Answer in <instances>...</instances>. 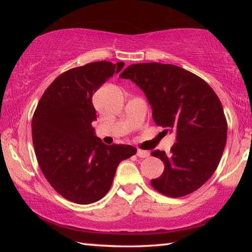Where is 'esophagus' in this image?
I'll return each instance as SVG.
<instances>
[{
	"mask_svg": "<svg viewBox=\"0 0 252 252\" xmlns=\"http://www.w3.org/2000/svg\"><path fill=\"white\" fill-rule=\"evenodd\" d=\"M136 156H138L139 158H148L149 156H150V153H149L148 151H144V150H138L136 151Z\"/></svg>",
	"mask_w": 252,
	"mask_h": 252,
	"instance_id": "obj_1",
	"label": "esophagus"
}]
</instances>
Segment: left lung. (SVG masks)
I'll use <instances>...</instances> for the list:
<instances>
[{"label":"left lung","mask_w":252,"mask_h":252,"mask_svg":"<svg viewBox=\"0 0 252 252\" xmlns=\"http://www.w3.org/2000/svg\"><path fill=\"white\" fill-rule=\"evenodd\" d=\"M120 78L144 92L153 120L165 133L176 132L169 155L152 151L164 164L163 173L151 180L152 187L172 198L199 189L216 171L227 142V121L215 91L191 72L157 62L132 64Z\"/></svg>","instance_id":"left-lung-1"}]
</instances>
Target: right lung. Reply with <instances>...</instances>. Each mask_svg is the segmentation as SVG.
<instances>
[{
  "label": "right lung",
  "mask_w": 252,
  "mask_h": 252,
  "mask_svg": "<svg viewBox=\"0 0 252 252\" xmlns=\"http://www.w3.org/2000/svg\"><path fill=\"white\" fill-rule=\"evenodd\" d=\"M125 66L92 62L59 75L42 95L32 119L34 151L42 173L62 197L93 203L110 190L121 161L136 153L127 144L106 146L95 135L94 92Z\"/></svg>",
  "instance_id": "right-lung-1"
}]
</instances>
